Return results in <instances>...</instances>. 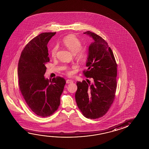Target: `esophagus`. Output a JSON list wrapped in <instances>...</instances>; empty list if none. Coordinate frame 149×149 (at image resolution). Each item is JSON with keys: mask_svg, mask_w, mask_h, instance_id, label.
<instances>
[{"mask_svg": "<svg viewBox=\"0 0 149 149\" xmlns=\"http://www.w3.org/2000/svg\"><path fill=\"white\" fill-rule=\"evenodd\" d=\"M66 83L67 84H71V83H73V81L71 80V79H68V80H66Z\"/></svg>", "mask_w": 149, "mask_h": 149, "instance_id": "34e87169", "label": "esophagus"}]
</instances>
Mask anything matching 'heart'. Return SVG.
I'll use <instances>...</instances> for the list:
<instances>
[{"mask_svg":"<svg viewBox=\"0 0 149 149\" xmlns=\"http://www.w3.org/2000/svg\"><path fill=\"white\" fill-rule=\"evenodd\" d=\"M63 44L68 50L74 52V56L78 60H83L85 58L87 54V48L86 47H81V41L74 35H69L64 38ZM58 50V46L56 45L52 48L51 50V56L54 58L56 56V52ZM68 73L70 74L71 72L67 71Z\"/></svg>","mask_w":149,"mask_h":149,"instance_id":"obj_1","label":"heart"}]
</instances>
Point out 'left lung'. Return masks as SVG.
I'll use <instances>...</instances> for the list:
<instances>
[{
  "label": "left lung",
  "mask_w": 149,
  "mask_h": 149,
  "mask_svg": "<svg viewBox=\"0 0 149 149\" xmlns=\"http://www.w3.org/2000/svg\"><path fill=\"white\" fill-rule=\"evenodd\" d=\"M84 34L93 39L88 48V68L83 71L86 77L93 78V82L77 81L75 100L83 115L95 120L104 116L114 100L117 65L112 50L104 39L90 31Z\"/></svg>",
  "instance_id": "left-lung-1"
}]
</instances>
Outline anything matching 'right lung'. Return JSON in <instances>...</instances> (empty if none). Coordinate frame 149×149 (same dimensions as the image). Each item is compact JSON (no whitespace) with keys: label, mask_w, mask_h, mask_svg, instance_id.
I'll return each mask as SVG.
<instances>
[{"label":"right lung","mask_w":149,"mask_h":149,"mask_svg":"<svg viewBox=\"0 0 149 149\" xmlns=\"http://www.w3.org/2000/svg\"><path fill=\"white\" fill-rule=\"evenodd\" d=\"M56 34L43 33L32 39L22 51L17 74L20 91L31 110L40 117L58 110L66 81L57 76L49 80L44 76L50 61L47 44Z\"/></svg>","instance_id":"right-lung-1"}]
</instances>
